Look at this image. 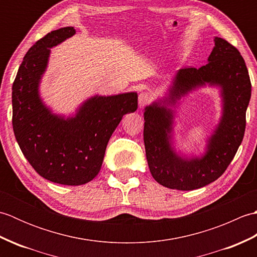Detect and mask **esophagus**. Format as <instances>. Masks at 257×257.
Wrapping results in <instances>:
<instances>
[{
    "label": "esophagus",
    "mask_w": 257,
    "mask_h": 257,
    "mask_svg": "<svg viewBox=\"0 0 257 257\" xmlns=\"http://www.w3.org/2000/svg\"><path fill=\"white\" fill-rule=\"evenodd\" d=\"M150 100H151V97L148 92H140L139 98H138L139 108H143L144 106H146L147 103L150 102Z\"/></svg>",
    "instance_id": "esophagus-1"
}]
</instances>
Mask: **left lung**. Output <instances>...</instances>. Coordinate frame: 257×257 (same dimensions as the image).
I'll return each mask as SVG.
<instances>
[{"mask_svg":"<svg viewBox=\"0 0 257 257\" xmlns=\"http://www.w3.org/2000/svg\"><path fill=\"white\" fill-rule=\"evenodd\" d=\"M206 86L219 90L221 116L202 152L189 154L177 148L176 109L184 96ZM250 91L243 57L221 37H214V47L204 66L179 69L163 96L145 107L146 156L156 181L169 189L189 191L219 179L243 140Z\"/></svg>","mask_w":257,"mask_h":257,"instance_id":"obj_1","label":"left lung"}]
</instances>
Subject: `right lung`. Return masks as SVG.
I'll return each mask as SVG.
<instances>
[{
  "label": "right lung",
  "instance_id": "obj_1",
  "mask_svg": "<svg viewBox=\"0 0 257 257\" xmlns=\"http://www.w3.org/2000/svg\"><path fill=\"white\" fill-rule=\"evenodd\" d=\"M76 34L62 27L37 41L23 58L12 87L13 130L26 160L46 180L81 185L100 171L108 141L125 113L138 108L136 91L88 97L75 111L58 113L46 105L41 83L51 48Z\"/></svg>",
  "mask_w": 257,
  "mask_h": 257
}]
</instances>
